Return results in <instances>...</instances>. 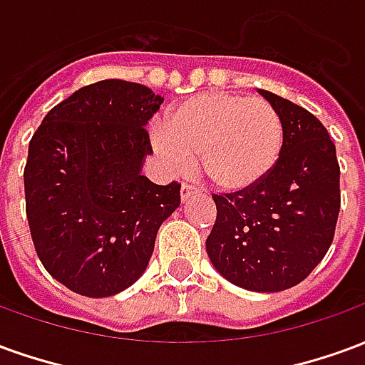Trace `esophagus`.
<instances>
[{
	"label": "esophagus",
	"mask_w": 365,
	"mask_h": 365,
	"mask_svg": "<svg viewBox=\"0 0 365 365\" xmlns=\"http://www.w3.org/2000/svg\"><path fill=\"white\" fill-rule=\"evenodd\" d=\"M193 193H197V187H193V185H190V183H183L182 185V201H187V199H190Z\"/></svg>",
	"instance_id": "esophagus-1"
}]
</instances>
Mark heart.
<instances>
[{
	"instance_id": "obj_1",
	"label": "heart",
	"mask_w": 365,
	"mask_h": 365,
	"mask_svg": "<svg viewBox=\"0 0 365 365\" xmlns=\"http://www.w3.org/2000/svg\"><path fill=\"white\" fill-rule=\"evenodd\" d=\"M152 143L175 172L199 156L201 170L219 190L245 191L277 164L283 125L266 99L205 91L175 103L166 127L152 130Z\"/></svg>"
}]
</instances>
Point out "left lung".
<instances>
[{"mask_svg":"<svg viewBox=\"0 0 365 365\" xmlns=\"http://www.w3.org/2000/svg\"><path fill=\"white\" fill-rule=\"evenodd\" d=\"M258 91L282 117V154L256 185L213 195L217 221L205 246L225 279L275 293L303 282L329 252L340 211V166L313 113Z\"/></svg>","mask_w":365,"mask_h":365,"instance_id":"left-lung-1","label":"left lung"}]
</instances>
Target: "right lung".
<instances>
[{"label": "right lung", "instance_id": "right-lung-1", "mask_svg": "<svg viewBox=\"0 0 365 365\" xmlns=\"http://www.w3.org/2000/svg\"><path fill=\"white\" fill-rule=\"evenodd\" d=\"M164 97L103 80L52 107L29 143L25 203L46 272L74 293L109 297L148 266L160 225L180 207V183L140 174L146 125Z\"/></svg>", "mask_w": 365, "mask_h": 365}]
</instances>
